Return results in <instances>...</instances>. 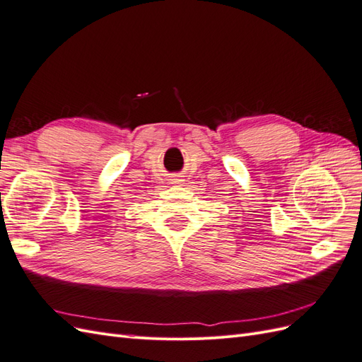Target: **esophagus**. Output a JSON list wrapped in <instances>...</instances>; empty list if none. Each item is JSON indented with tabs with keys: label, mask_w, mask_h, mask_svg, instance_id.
<instances>
[{
	"label": "esophagus",
	"mask_w": 362,
	"mask_h": 362,
	"mask_svg": "<svg viewBox=\"0 0 362 362\" xmlns=\"http://www.w3.org/2000/svg\"><path fill=\"white\" fill-rule=\"evenodd\" d=\"M182 182H184V180L181 175H172L170 177V184H173V185H181Z\"/></svg>",
	"instance_id": "1"
}]
</instances>
